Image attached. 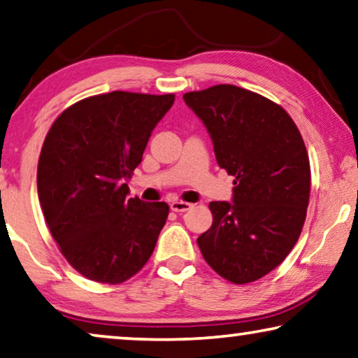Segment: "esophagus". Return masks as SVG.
Here are the masks:
<instances>
[{
    "instance_id": "34e87169",
    "label": "esophagus",
    "mask_w": 358,
    "mask_h": 358,
    "mask_svg": "<svg viewBox=\"0 0 358 358\" xmlns=\"http://www.w3.org/2000/svg\"><path fill=\"white\" fill-rule=\"evenodd\" d=\"M193 204H189V202H185V201H172L170 202V209L173 212H186L189 210Z\"/></svg>"
}]
</instances>
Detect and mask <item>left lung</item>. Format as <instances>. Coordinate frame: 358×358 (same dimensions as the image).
<instances>
[{
    "mask_svg": "<svg viewBox=\"0 0 358 358\" xmlns=\"http://www.w3.org/2000/svg\"><path fill=\"white\" fill-rule=\"evenodd\" d=\"M212 138L233 199L209 204L213 222L197 244L223 278L244 285L276 268L301 236L310 162L297 127L273 101L234 85L183 94Z\"/></svg>",
    "mask_w": 358,
    "mask_h": 358,
    "instance_id": "8db88e82",
    "label": "left lung"
}]
</instances>
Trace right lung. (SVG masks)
<instances>
[{"label":"right lung","mask_w":358,"mask_h":358,"mask_svg":"<svg viewBox=\"0 0 358 358\" xmlns=\"http://www.w3.org/2000/svg\"><path fill=\"white\" fill-rule=\"evenodd\" d=\"M173 101L128 92L92 96L48 131L36 172L41 210L64 257L88 280L124 282L156 248L169 206L128 197L125 181Z\"/></svg>","instance_id":"obj_1"}]
</instances>
